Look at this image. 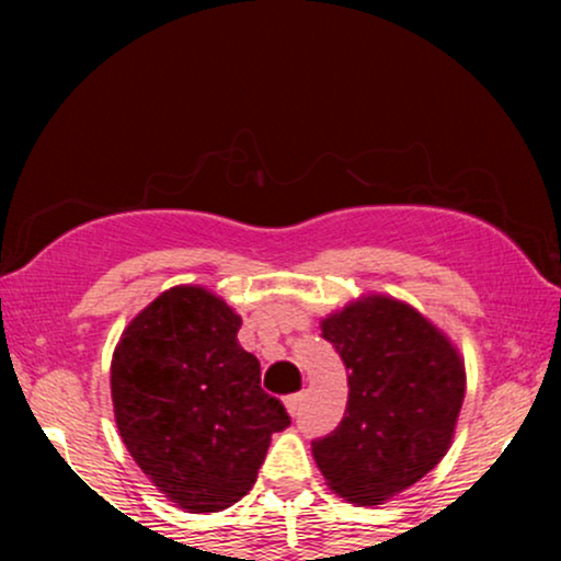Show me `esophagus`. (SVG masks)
<instances>
[{"label": "esophagus", "mask_w": 561, "mask_h": 561, "mask_svg": "<svg viewBox=\"0 0 561 561\" xmlns=\"http://www.w3.org/2000/svg\"><path fill=\"white\" fill-rule=\"evenodd\" d=\"M301 401H304V393H294V396H286V409L290 416H296L298 411H301Z\"/></svg>", "instance_id": "1"}]
</instances>
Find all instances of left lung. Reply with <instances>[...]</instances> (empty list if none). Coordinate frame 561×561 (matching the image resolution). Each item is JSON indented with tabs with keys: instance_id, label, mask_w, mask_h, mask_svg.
Instances as JSON below:
<instances>
[{
	"instance_id": "1",
	"label": "left lung",
	"mask_w": 561,
	"mask_h": 561,
	"mask_svg": "<svg viewBox=\"0 0 561 561\" xmlns=\"http://www.w3.org/2000/svg\"><path fill=\"white\" fill-rule=\"evenodd\" d=\"M347 367V411L313 439L327 485L359 505L411 488L447 455L465 401V363L409 304L365 296L321 319Z\"/></svg>"
}]
</instances>
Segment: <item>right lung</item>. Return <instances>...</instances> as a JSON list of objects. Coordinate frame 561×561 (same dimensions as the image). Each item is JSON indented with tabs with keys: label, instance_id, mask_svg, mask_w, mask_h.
<instances>
[{
	"label": "right lung",
	"instance_id": "obj_1",
	"mask_svg": "<svg viewBox=\"0 0 561 561\" xmlns=\"http://www.w3.org/2000/svg\"><path fill=\"white\" fill-rule=\"evenodd\" d=\"M242 319L198 286L160 294L112 357L122 442L152 485L188 513H217L255 485L271 436L290 424L237 342Z\"/></svg>",
	"mask_w": 561,
	"mask_h": 561
}]
</instances>
